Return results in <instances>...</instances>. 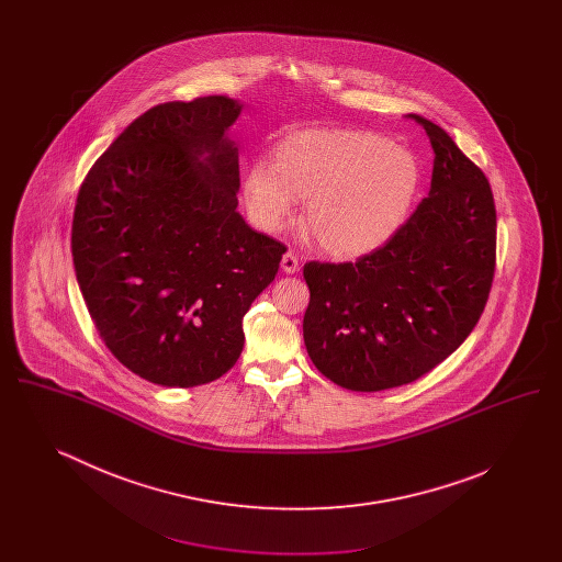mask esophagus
Returning a JSON list of instances; mask_svg holds the SVG:
<instances>
[{
  "label": "esophagus",
  "instance_id": "34e87169",
  "mask_svg": "<svg viewBox=\"0 0 562 562\" xmlns=\"http://www.w3.org/2000/svg\"><path fill=\"white\" fill-rule=\"evenodd\" d=\"M280 268L284 273H294V271H299V257L294 255V252H284V257H282V263H280Z\"/></svg>",
  "mask_w": 562,
  "mask_h": 562
}]
</instances>
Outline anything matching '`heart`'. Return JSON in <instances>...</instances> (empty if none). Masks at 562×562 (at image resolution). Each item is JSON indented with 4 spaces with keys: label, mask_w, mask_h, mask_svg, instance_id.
Masks as SVG:
<instances>
[{
    "label": "heart",
    "mask_w": 562,
    "mask_h": 562,
    "mask_svg": "<svg viewBox=\"0 0 562 562\" xmlns=\"http://www.w3.org/2000/svg\"><path fill=\"white\" fill-rule=\"evenodd\" d=\"M422 188L419 160L385 136L314 128L276 147V164L250 161L241 198L252 225L282 232L296 200L307 199L303 223L326 255L344 261L369 257L406 223Z\"/></svg>",
    "instance_id": "heart-1"
}]
</instances>
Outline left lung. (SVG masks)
I'll return each mask as SVG.
<instances>
[{
  "instance_id": "8db88e82",
  "label": "left lung",
  "mask_w": 562,
  "mask_h": 562,
  "mask_svg": "<svg viewBox=\"0 0 562 562\" xmlns=\"http://www.w3.org/2000/svg\"><path fill=\"white\" fill-rule=\"evenodd\" d=\"M434 170L401 232L356 263L303 268L305 348L351 392L398 387L459 348L481 318L495 271L497 218L486 177L424 115Z\"/></svg>"
}]
</instances>
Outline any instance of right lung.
<instances>
[{
    "instance_id": "add662e5",
    "label": "right lung",
    "mask_w": 562,
    "mask_h": 562,
    "mask_svg": "<svg viewBox=\"0 0 562 562\" xmlns=\"http://www.w3.org/2000/svg\"><path fill=\"white\" fill-rule=\"evenodd\" d=\"M241 109L229 97L156 105L81 183L71 250L83 301L111 353L158 385L211 383L236 364L241 318L286 252L238 213L229 128Z\"/></svg>"
}]
</instances>
